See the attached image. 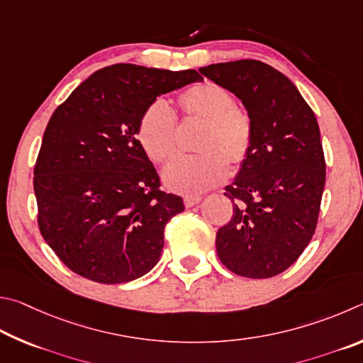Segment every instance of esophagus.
Wrapping results in <instances>:
<instances>
[{"label": "esophagus", "instance_id": "34e87169", "mask_svg": "<svg viewBox=\"0 0 363 363\" xmlns=\"http://www.w3.org/2000/svg\"><path fill=\"white\" fill-rule=\"evenodd\" d=\"M201 199H202L201 196H185V198H183V202H185L186 207H193L196 204H199Z\"/></svg>", "mask_w": 363, "mask_h": 363}]
</instances>
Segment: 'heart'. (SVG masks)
<instances>
[{
	"label": "heart",
	"mask_w": 363,
	"mask_h": 363,
	"mask_svg": "<svg viewBox=\"0 0 363 363\" xmlns=\"http://www.w3.org/2000/svg\"><path fill=\"white\" fill-rule=\"evenodd\" d=\"M185 121L201 123L194 138L196 155L178 156L165 165V186L180 194H201L228 177V164L244 162L253 143V119L244 106L234 104L233 94L217 82L202 81L178 95ZM137 138L145 155L162 164L177 148V118L164 100L145 108L137 125Z\"/></svg>",
	"instance_id": "b5f03b06"
}]
</instances>
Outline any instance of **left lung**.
Instances as JSON below:
<instances>
[{
    "mask_svg": "<svg viewBox=\"0 0 363 363\" xmlns=\"http://www.w3.org/2000/svg\"><path fill=\"white\" fill-rule=\"evenodd\" d=\"M199 72L238 95L255 127L249 156L225 188L233 217L217 233L218 258L238 276L274 277L315 233L325 186L319 124L294 82L263 62L215 63Z\"/></svg>",
    "mask_w": 363,
    "mask_h": 363,
    "instance_id": "left-lung-1",
    "label": "left lung"
}]
</instances>
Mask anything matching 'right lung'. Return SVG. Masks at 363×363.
Wrapping results in <instances>:
<instances>
[{"label":"right lung","instance_id":"obj_1","mask_svg":"<svg viewBox=\"0 0 363 363\" xmlns=\"http://www.w3.org/2000/svg\"><path fill=\"white\" fill-rule=\"evenodd\" d=\"M118 63L95 72L50 116L33 170L41 236L76 274L100 284L145 276L159 262L164 228L183 199L138 143L140 116L157 95L201 81Z\"/></svg>","mask_w":363,"mask_h":363}]
</instances>
